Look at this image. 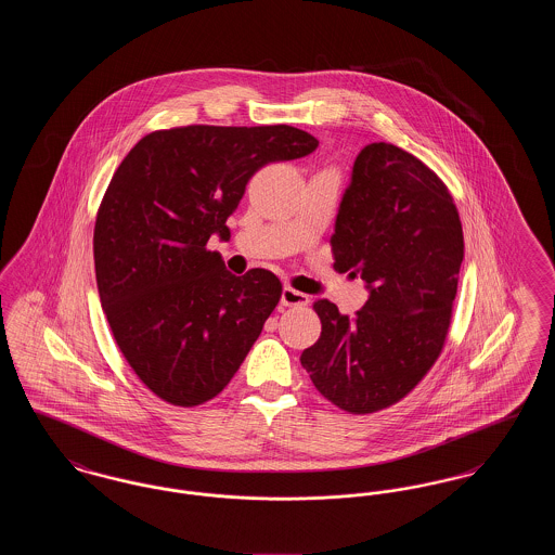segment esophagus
<instances>
[{"label": "esophagus", "mask_w": 555, "mask_h": 555, "mask_svg": "<svg viewBox=\"0 0 555 555\" xmlns=\"http://www.w3.org/2000/svg\"><path fill=\"white\" fill-rule=\"evenodd\" d=\"M281 304H283V306H308V304H310V297H308L306 293H301V291L285 287L283 293H281Z\"/></svg>", "instance_id": "34e87169"}]
</instances>
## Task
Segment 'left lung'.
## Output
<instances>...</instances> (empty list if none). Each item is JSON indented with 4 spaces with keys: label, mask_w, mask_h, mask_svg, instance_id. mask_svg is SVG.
<instances>
[{
    "label": "left lung",
    "mask_w": 555,
    "mask_h": 555,
    "mask_svg": "<svg viewBox=\"0 0 555 555\" xmlns=\"http://www.w3.org/2000/svg\"><path fill=\"white\" fill-rule=\"evenodd\" d=\"M331 249L335 268L366 283L369 301L349 318L318 299L322 333L301 366L331 403L372 414L408 396L441 356L464 260L460 214L424 162L370 143L353 162Z\"/></svg>",
    "instance_id": "8db88e82"
}]
</instances>
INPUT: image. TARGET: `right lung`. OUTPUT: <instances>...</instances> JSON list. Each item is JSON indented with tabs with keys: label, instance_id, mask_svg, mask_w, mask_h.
<instances>
[{
	"label": "right lung",
	"instance_id": "1",
	"mask_svg": "<svg viewBox=\"0 0 555 555\" xmlns=\"http://www.w3.org/2000/svg\"><path fill=\"white\" fill-rule=\"evenodd\" d=\"M317 147L289 125H191L145 134L116 168L93 231L98 289L114 341L159 399L210 401L260 337L281 281L231 274L208 241L231 237L227 218L262 166Z\"/></svg>",
	"mask_w": 555,
	"mask_h": 555
}]
</instances>
